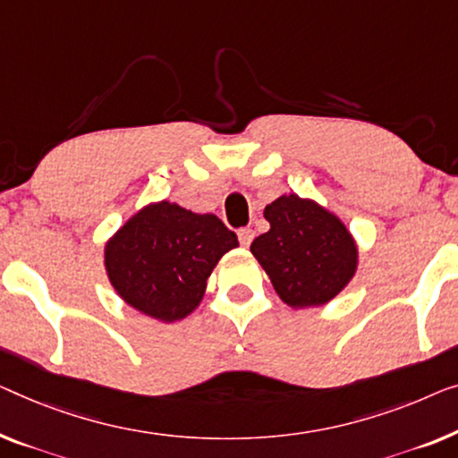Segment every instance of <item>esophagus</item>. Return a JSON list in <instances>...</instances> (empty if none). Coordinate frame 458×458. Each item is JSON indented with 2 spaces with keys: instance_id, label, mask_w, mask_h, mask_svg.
<instances>
[{
  "instance_id": "34e87169",
  "label": "esophagus",
  "mask_w": 458,
  "mask_h": 458,
  "mask_svg": "<svg viewBox=\"0 0 458 458\" xmlns=\"http://www.w3.org/2000/svg\"><path fill=\"white\" fill-rule=\"evenodd\" d=\"M237 235H240V242H242L243 248H248V245L251 243V240H254V229L242 227L240 231H237Z\"/></svg>"
}]
</instances>
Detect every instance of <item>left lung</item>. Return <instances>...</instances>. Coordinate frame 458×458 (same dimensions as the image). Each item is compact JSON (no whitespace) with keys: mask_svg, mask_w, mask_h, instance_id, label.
<instances>
[{"mask_svg":"<svg viewBox=\"0 0 458 458\" xmlns=\"http://www.w3.org/2000/svg\"><path fill=\"white\" fill-rule=\"evenodd\" d=\"M270 223L250 250L278 297L291 308L322 306L336 297L357 268L347 227L316 202L289 194L264 208Z\"/></svg>","mask_w":458,"mask_h":458,"instance_id":"obj_1","label":"left lung"}]
</instances>
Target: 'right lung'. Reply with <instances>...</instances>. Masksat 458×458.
I'll list each match as a JSON object with an SVG mask.
<instances>
[{
	"mask_svg": "<svg viewBox=\"0 0 458 458\" xmlns=\"http://www.w3.org/2000/svg\"><path fill=\"white\" fill-rule=\"evenodd\" d=\"M233 248L237 235L221 218L163 200L142 208L109 240L105 267L125 303L175 322L200 303L207 278Z\"/></svg>",
	"mask_w": 458,
	"mask_h": 458,
	"instance_id": "obj_1",
	"label": "right lung"
}]
</instances>
